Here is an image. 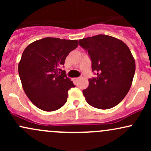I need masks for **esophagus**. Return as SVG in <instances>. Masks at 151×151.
<instances>
[{
	"mask_svg": "<svg viewBox=\"0 0 151 151\" xmlns=\"http://www.w3.org/2000/svg\"><path fill=\"white\" fill-rule=\"evenodd\" d=\"M79 78H78V77L74 78V81H77L78 80H79Z\"/></svg>",
	"mask_w": 151,
	"mask_h": 151,
	"instance_id": "34e87169",
	"label": "esophagus"
}]
</instances>
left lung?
I'll return each instance as SVG.
<instances>
[{
  "mask_svg": "<svg viewBox=\"0 0 151 151\" xmlns=\"http://www.w3.org/2000/svg\"><path fill=\"white\" fill-rule=\"evenodd\" d=\"M88 52L96 77L89 79L82 92L91 106L109 109L119 104L129 92L136 70L129 48L124 42L105 35L79 40Z\"/></svg>",
  "mask_w": 151,
  "mask_h": 151,
  "instance_id": "8db88e82",
  "label": "left lung"
}]
</instances>
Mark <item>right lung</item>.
Listing matches in <instances>:
<instances>
[{
  "label": "right lung",
  "mask_w": 151,
  "mask_h": 151,
  "mask_svg": "<svg viewBox=\"0 0 151 151\" xmlns=\"http://www.w3.org/2000/svg\"><path fill=\"white\" fill-rule=\"evenodd\" d=\"M77 46V40L45 37L24 50L18 65L19 76L26 95L37 108L52 111L67 102L68 90L75 85L61 68Z\"/></svg>",
  "instance_id": "right-lung-1"
}]
</instances>
